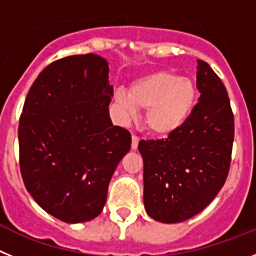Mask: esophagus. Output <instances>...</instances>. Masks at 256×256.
<instances>
[{
	"instance_id": "obj_1",
	"label": "esophagus",
	"mask_w": 256,
	"mask_h": 256,
	"mask_svg": "<svg viewBox=\"0 0 256 256\" xmlns=\"http://www.w3.org/2000/svg\"><path fill=\"white\" fill-rule=\"evenodd\" d=\"M138 142H140V138L137 137V136H132V150H136V148H138Z\"/></svg>"
}]
</instances>
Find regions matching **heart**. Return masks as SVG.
Masks as SVG:
<instances>
[{
	"mask_svg": "<svg viewBox=\"0 0 256 256\" xmlns=\"http://www.w3.org/2000/svg\"><path fill=\"white\" fill-rule=\"evenodd\" d=\"M196 87L191 79L172 72H155L132 83L130 96L119 91L116 105L126 118H133L137 108H146L144 124L148 132L168 136L188 119L196 104Z\"/></svg>",
	"mask_w": 256,
	"mask_h": 256,
	"instance_id": "obj_1",
	"label": "heart"
}]
</instances>
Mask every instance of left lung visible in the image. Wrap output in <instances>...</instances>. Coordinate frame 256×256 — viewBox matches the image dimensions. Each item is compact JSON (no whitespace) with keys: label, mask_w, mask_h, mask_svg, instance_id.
I'll return each instance as SVG.
<instances>
[{"label":"left lung","mask_w":256,"mask_h":256,"mask_svg":"<svg viewBox=\"0 0 256 256\" xmlns=\"http://www.w3.org/2000/svg\"><path fill=\"white\" fill-rule=\"evenodd\" d=\"M198 102L168 138L141 141L144 204L162 223H180L204 210L227 180L234 120L224 84L198 60Z\"/></svg>","instance_id":"left-lung-1"}]
</instances>
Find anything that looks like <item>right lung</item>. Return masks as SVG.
Listing matches in <instances>:
<instances>
[{
  "label": "right lung",
  "mask_w": 256,
  "mask_h": 256,
  "mask_svg": "<svg viewBox=\"0 0 256 256\" xmlns=\"http://www.w3.org/2000/svg\"><path fill=\"white\" fill-rule=\"evenodd\" d=\"M108 62L74 55L44 68L20 116V172L44 212L66 223L96 218L108 183L130 150V133L112 126Z\"/></svg>",
  "instance_id": "obj_1"
}]
</instances>
